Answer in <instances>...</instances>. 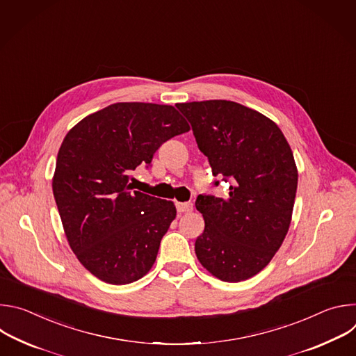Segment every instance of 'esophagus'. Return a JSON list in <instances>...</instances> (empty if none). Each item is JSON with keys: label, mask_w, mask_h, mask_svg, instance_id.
I'll use <instances>...</instances> for the list:
<instances>
[{"label": "esophagus", "mask_w": 356, "mask_h": 356, "mask_svg": "<svg viewBox=\"0 0 356 356\" xmlns=\"http://www.w3.org/2000/svg\"><path fill=\"white\" fill-rule=\"evenodd\" d=\"M176 209H177V213H190L193 211V204L191 202H177L176 204Z\"/></svg>", "instance_id": "34e87169"}]
</instances>
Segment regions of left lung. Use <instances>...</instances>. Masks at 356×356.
I'll use <instances>...</instances> for the list:
<instances>
[{
  "mask_svg": "<svg viewBox=\"0 0 356 356\" xmlns=\"http://www.w3.org/2000/svg\"><path fill=\"white\" fill-rule=\"evenodd\" d=\"M176 107L213 176L229 183L227 198L200 194L195 200L206 222L195 239L197 259L222 282L246 280L268 266L289 231L298 179L293 152L273 121L234 101Z\"/></svg>",
  "mask_w": 356,
  "mask_h": 356,
  "instance_id": "left-lung-1",
  "label": "left lung"
}]
</instances>
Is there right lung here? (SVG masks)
Masks as SVG:
<instances>
[{
  "mask_svg": "<svg viewBox=\"0 0 356 356\" xmlns=\"http://www.w3.org/2000/svg\"><path fill=\"white\" fill-rule=\"evenodd\" d=\"M190 129L172 106L117 103L73 127L59 149L54 195L72 250L99 280L128 284L154 266L176 218L172 201L132 190L161 145Z\"/></svg>",
  "mask_w": 356,
  "mask_h": 356,
  "instance_id": "add662e5",
  "label": "right lung"
}]
</instances>
